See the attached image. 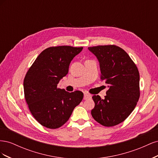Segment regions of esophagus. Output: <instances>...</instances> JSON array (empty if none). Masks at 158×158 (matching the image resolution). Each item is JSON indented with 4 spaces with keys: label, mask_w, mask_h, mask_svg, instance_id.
<instances>
[{
    "label": "esophagus",
    "mask_w": 158,
    "mask_h": 158,
    "mask_svg": "<svg viewBox=\"0 0 158 158\" xmlns=\"http://www.w3.org/2000/svg\"><path fill=\"white\" fill-rule=\"evenodd\" d=\"M84 99H89L92 98V95L89 94L88 92H84Z\"/></svg>",
    "instance_id": "esophagus-1"
}]
</instances>
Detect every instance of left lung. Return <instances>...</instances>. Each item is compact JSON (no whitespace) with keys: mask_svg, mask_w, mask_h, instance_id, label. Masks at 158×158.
<instances>
[{"mask_svg":"<svg viewBox=\"0 0 158 158\" xmlns=\"http://www.w3.org/2000/svg\"><path fill=\"white\" fill-rule=\"evenodd\" d=\"M97 57L101 80L109 85L103 99L93 95V118L105 127L123 122L135 109L140 98V75L136 64L121 47L114 45L88 47Z\"/></svg>","mask_w":158,"mask_h":158,"instance_id":"left-lung-1","label":"left lung"}]
</instances>
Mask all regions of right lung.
I'll return each mask as SVG.
<instances>
[{
    "mask_svg": "<svg viewBox=\"0 0 158 158\" xmlns=\"http://www.w3.org/2000/svg\"><path fill=\"white\" fill-rule=\"evenodd\" d=\"M82 49L49 47L41 52L27 72L23 80L25 99L32 115L42 126L51 129L63 126L82 102V92L70 93L57 88V84L68 74L71 60Z\"/></svg>",
    "mask_w": 158,
    "mask_h": 158,
    "instance_id": "obj_1",
    "label": "right lung"
}]
</instances>
